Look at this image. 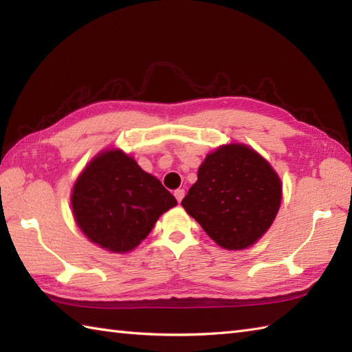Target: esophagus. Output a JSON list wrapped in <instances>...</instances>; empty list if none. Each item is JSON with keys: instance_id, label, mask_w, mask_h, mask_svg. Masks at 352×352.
Listing matches in <instances>:
<instances>
[{"instance_id": "obj_1", "label": "esophagus", "mask_w": 352, "mask_h": 352, "mask_svg": "<svg viewBox=\"0 0 352 352\" xmlns=\"http://www.w3.org/2000/svg\"><path fill=\"white\" fill-rule=\"evenodd\" d=\"M174 195H175L178 203H182V199L184 198V190H183V189H177V190L174 192Z\"/></svg>"}]
</instances>
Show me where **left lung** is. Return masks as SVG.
Returning <instances> with one entry per match:
<instances>
[{
	"label": "left lung",
	"mask_w": 352,
	"mask_h": 352,
	"mask_svg": "<svg viewBox=\"0 0 352 352\" xmlns=\"http://www.w3.org/2000/svg\"><path fill=\"white\" fill-rule=\"evenodd\" d=\"M281 182L263 157L243 144L208 154L182 206L226 250H245L272 226Z\"/></svg>",
	"instance_id": "left-lung-1"
}]
</instances>
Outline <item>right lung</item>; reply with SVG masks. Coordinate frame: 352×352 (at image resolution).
Here are the masks:
<instances>
[{
  "label": "right lung",
  "instance_id": "right-lung-1",
  "mask_svg": "<svg viewBox=\"0 0 352 352\" xmlns=\"http://www.w3.org/2000/svg\"><path fill=\"white\" fill-rule=\"evenodd\" d=\"M76 222L91 242L111 252L136 248L177 199L121 149L87 164L71 197Z\"/></svg>",
  "mask_w": 352,
  "mask_h": 352
}]
</instances>
